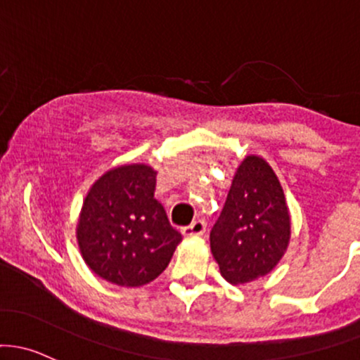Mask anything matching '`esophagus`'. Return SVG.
Returning a JSON list of instances; mask_svg holds the SVG:
<instances>
[{
	"instance_id": "34e87169",
	"label": "esophagus",
	"mask_w": 360,
	"mask_h": 360,
	"mask_svg": "<svg viewBox=\"0 0 360 360\" xmlns=\"http://www.w3.org/2000/svg\"><path fill=\"white\" fill-rule=\"evenodd\" d=\"M205 231H207V222L205 220H195L191 225H188V227L183 229V234L188 236V238H193V236H201L205 234Z\"/></svg>"
}]
</instances>
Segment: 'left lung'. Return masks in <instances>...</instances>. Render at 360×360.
I'll use <instances>...</instances> for the list:
<instances>
[{
  "instance_id": "left-lung-1",
  "label": "left lung",
  "mask_w": 360,
  "mask_h": 360,
  "mask_svg": "<svg viewBox=\"0 0 360 360\" xmlns=\"http://www.w3.org/2000/svg\"><path fill=\"white\" fill-rule=\"evenodd\" d=\"M289 239L290 215L278 177L262 157H246L210 232L220 274L232 285L270 274L287 251Z\"/></svg>"
}]
</instances>
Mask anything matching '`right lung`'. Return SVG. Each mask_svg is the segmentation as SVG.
Segmentation results:
<instances>
[{
	"mask_svg": "<svg viewBox=\"0 0 360 360\" xmlns=\"http://www.w3.org/2000/svg\"><path fill=\"white\" fill-rule=\"evenodd\" d=\"M155 183L150 165H121L86 193L78 246L90 270L110 283L140 287L155 280L183 239L153 196Z\"/></svg>",
	"mask_w": 360,
	"mask_h": 360,
	"instance_id": "right-lung-1",
	"label": "right lung"
}]
</instances>
